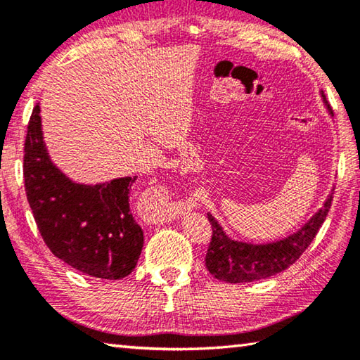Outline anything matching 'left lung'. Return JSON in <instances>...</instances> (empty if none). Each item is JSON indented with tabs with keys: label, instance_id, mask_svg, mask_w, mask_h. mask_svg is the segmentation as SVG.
<instances>
[{
	"label": "left lung",
	"instance_id": "obj_1",
	"mask_svg": "<svg viewBox=\"0 0 360 360\" xmlns=\"http://www.w3.org/2000/svg\"><path fill=\"white\" fill-rule=\"evenodd\" d=\"M324 101L327 105L326 96ZM327 108L332 112L330 106L327 105ZM332 200L333 192L328 195L324 208L316 212L311 221L304 224V227L288 238L270 243V245H246V243L230 240L225 236L216 219L208 214L212 235L205 257L206 268L214 278L233 284L259 281V279L270 278L284 271L285 268L295 264L298 257L311 245L326 221Z\"/></svg>",
	"mask_w": 360,
	"mask_h": 360
}]
</instances>
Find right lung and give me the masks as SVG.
<instances>
[{"mask_svg":"<svg viewBox=\"0 0 360 360\" xmlns=\"http://www.w3.org/2000/svg\"><path fill=\"white\" fill-rule=\"evenodd\" d=\"M39 105L28 122L23 179L42 240L56 257L89 276L120 279L135 270L144 236L130 211L138 176L108 184L71 182L47 155Z\"/></svg>","mask_w":360,"mask_h":360,"instance_id":"right-lung-1","label":"right lung"}]
</instances>
